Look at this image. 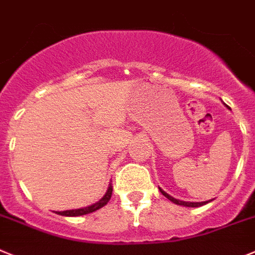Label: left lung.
Returning <instances> with one entry per match:
<instances>
[{"mask_svg": "<svg viewBox=\"0 0 255 255\" xmlns=\"http://www.w3.org/2000/svg\"><path fill=\"white\" fill-rule=\"evenodd\" d=\"M225 105H226V104H225ZM226 106H227V105H226ZM227 108H229V106H227ZM229 109H230V108H229ZM159 190H160L161 194L164 195V196H165V198H167V199H169V200L172 201V203H174V204H177V205H182V207L196 208V207H201V205L208 204L209 201H212V200H208V201H201V203H192V201H182V200H178V199L173 198V196H170L169 194H167V192H165L164 190H161L160 187H159Z\"/></svg>", "mask_w": 255, "mask_h": 255, "instance_id": "left-lung-1", "label": "left lung"}]
</instances>
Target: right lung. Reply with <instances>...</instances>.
<instances>
[{
	"mask_svg": "<svg viewBox=\"0 0 255 255\" xmlns=\"http://www.w3.org/2000/svg\"><path fill=\"white\" fill-rule=\"evenodd\" d=\"M112 192H113V185L110 183L108 190H106L105 195H104L103 198L100 200L95 203L92 205H88L86 208H81V209H72V210H64V212H56V214L59 216H65V217H78V216H85V214L92 213V212H96L97 209H100V208L105 207L108 204V201L110 200L112 198Z\"/></svg>",
	"mask_w": 255,
	"mask_h": 255,
	"instance_id": "right-lung-1",
	"label": "right lung"
}]
</instances>
